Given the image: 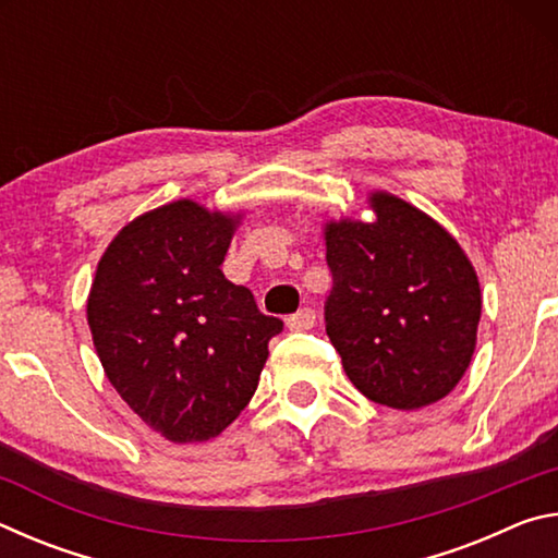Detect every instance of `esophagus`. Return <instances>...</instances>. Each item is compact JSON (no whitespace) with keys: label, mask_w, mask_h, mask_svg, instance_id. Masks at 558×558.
Here are the masks:
<instances>
[{"label":"esophagus","mask_w":558,"mask_h":558,"mask_svg":"<svg viewBox=\"0 0 558 558\" xmlns=\"http://www.w3.org/2000/svg\"><path fill=\"white\" fill-rule=\"evenodd\" d=\"M288 327L292 332H302V329H313L315 327V310L313 307H302L295 315L288 317Z\"/></svg>","instance_id":"obj_1"}]
</instances>
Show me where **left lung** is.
Returning a JSON list of instances; mask_svg holds the SVG:
<instances>
[{
    "instance_id": "obj_1",
    "label": "left lung",
    "mask_w": 558,
    "mask_h": 558,
    "mask_svg": "<svg viewBox=\"0 0 558 558\" xmlns=\"http://www.w3.org/2000/svg\"><path fill=\"white\" fill-rule=\"evenodd\" d=\"M372 223L325 226L329 342L366 399L413 411L440 401L477 342L480 282L458 241L399 196L374 192Z\"/></svg>"
}]
</instances>
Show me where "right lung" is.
Returning a JSON list of instances; mask_svg holds the SVG:
<instances>
[{"instance_id":"right-lung-1","label":"right lung","mask_w":558,"mask_h":558,"mask_svg":"<svg viewBox=\"0 0 558 558\" xmlns=\"http://www.w3.org/2000/svg\"><path fill=\"white\" fill-rule=\"evenodd\" d=\"M241 216L179 199L137 216L98 263L88 325L102 369L172 442L216 438L256 393L282 323L221 272Z\"/></svg>"}]
</instances>
